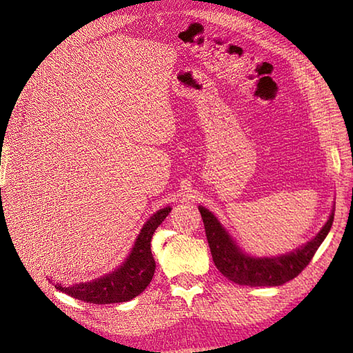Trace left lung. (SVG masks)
Returning <instances> with one entry per match:
<instances>
[{"mask_svg":"<svg viewBox=\"0 0 353 353\" xmlns=\"http://www.w3.org/2000/svg\"><path fill=\"white\" fill-rule=\"evenodd\" d=\"M199 210L205 223L208 243L216 268L228 280L250 287L281 285L293 280L311 262L315 252L327 237L334 219L333 210L323 230L301 249L276 256V258H252L237 248V244L222 228L219 221L208 209L199 206Z\"/></svg>","mask_w":353,"mask_h":353,"instance_id":"obj_1","label":"left lung"}]
</instances>
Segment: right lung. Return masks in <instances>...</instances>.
I'll return each instance as SVG.
<instances>
[{
  "label": "right lung",
  "instance_id": "obj_1",
  "mask_svg": "<svg viewBox=\"0 0 353 353\" xmlns=\"http://www.w3.org/2000/svg\"><path fill=\"white\" fill-rule=\"evenodd\" d=\"M169 212L170 208L160 209L144 223L131 254L113 272L73 287H63L59 283L54 287L78 301L95 305L128 302L143 293L144 288L150 284L156 268L152 254V237L156 228L169 215Z\"/></svg>",
  "mask_w": 353,
  "mask_h": 353
}]
</instances>
